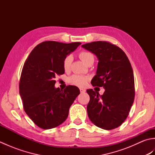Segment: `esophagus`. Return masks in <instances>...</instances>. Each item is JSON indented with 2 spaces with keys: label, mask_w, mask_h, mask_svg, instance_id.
Instances as JSON below:
<instances>
[{
  "label": "esophagus",
  "mask_w": 155,
  "mask_h": 155,
  "mask_svg": "<svg viewBox=\"0 0 155 155\" xmlns=\"http://www.w3.org/2000/svg\"><path fill=\"white\" fill-rule=\"evenodd\" d=\"M80 91H81V93H84V92L86 91V90L83 89V88H80Z\"/></svg>",
  "instance_id": "34e87169"
}]
</instances>
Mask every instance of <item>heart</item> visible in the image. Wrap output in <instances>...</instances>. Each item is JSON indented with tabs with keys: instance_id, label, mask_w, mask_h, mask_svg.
<instances>
[{
	"instance_id": "1",
	"label": "heart",
	"mask_w": 155,
	"mask_h": 155,
	"mask_svg": "<svg viewBox=\"0 0 155 155\" xmlns=\"http://www.w3.org/2000/svg\"><path fill=\"white\" fill-rule=\"evenodd\" d=\"M79 57L85 64H87V62L91 60V59H94L93 54L87 51L81 52L79 54ZM72 59H73V58H72V55H68L64 58L62 65H63V68L65 71L70 70ZM88 80H89V77H87V76L74 74L68 78V81L69 83L75 85V86L83 87L87 84Z\"/></svg>"
}]
</instances>
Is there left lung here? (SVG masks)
Instances as JSON below:
<instances>
[{"mask_svg":"<svg viewBox=\"0 0 155 155\" xmlns=\"http://www.w3.org/2000/svg\"><path fill=\"white\" fill-rule=\"evenodd\" d=\"M98 60L93 87H103V95L88 89L90 101L87 113L92 123L105 130H112L124 123L134 98L133 71L126 54L117 46L106 41L82 45Z\"/></svg>","mask_w":155,"mask_h":155,"instance_id":"obj_1","label":"left lung"}]
</instances>
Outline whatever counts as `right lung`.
<instances>
[{
    "label": "right lung",
    "instance_id": "add662e5",
    "mask_svg": "<svg viewBox=\"0 0 155 155\" xmlns=\"http://www.w3.org/2000/svg\"><path fill=\"white\" fill-rule=\"evenodd\" d=\"M81 44L42 42L34 48L25 62L19 93L25 113L41 128L51 129L64 122L69 108L80 94L75 86L69 85L64 90L55 88L54 78L64 73V58Z\"/></svg>",
    "mask_w": 155,
    "mask_h": 155
}]
</instances>
